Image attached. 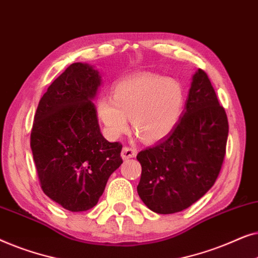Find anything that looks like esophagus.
Here are the masks:
<instances>
[{
    "label": "esophagus",
    "instance_id": "1",
    "mask_svg": "<svg viewBox=\"0 0 258 258\" xmlns=\"http://www.w3.org/2000/svg\"><path fill=\"white\" fill-rule=\"evenodd\" d=\"M137 155V150L135 148H130V147H124L122 149V153H121V156L123 160H128V158H133L135 157Z\"/></svg>",
    "mask_w": 258,
    "mask_h": 258
}]
</instances>
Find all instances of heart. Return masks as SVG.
Returning <instances> with one entry per match:
<instances>
[{"label":"heart","instance_id":"obj_1","mask_svg":"<svg viewBox=\"0 0 258 258\" xmlns=\"http://www.w3.org/2000/svg\"><path fill=\"white\" fill-rule=\"evenodd\" d=\"M184 90L178 81L155 74H140L116 84L114 98L97 101V115L105 132L117 139L133 128L146 142H156L172 132L184 107Z\"/></svg>","mask_w":258,"mask_h":258}]
</instances>
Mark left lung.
Here are the masks:
<instances>
[{
  "label": "left lung",
  "mask_w": 258,
  "mask_h": 258,
  "mask_svg": "<svg viewBox=\"0 0 258 258\" xmlns=\"http://www.w3.org/2000/svg\"><path fill=\"white\" fill-rule=\"evenodd\" d=\"M229 124L208 75H192L185 108L172 132L140 151L142 174L137 192L157 214L189 208L214 185L227 147Z\"/></svg>",
  "instance_id": "8db88e82"
}]
</instances>
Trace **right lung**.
Returning <instances> with one entry per match:
<instances>
[{"label": "right lung", "instance_id": "right-lung-1", "mask_svg": "<svg viewBox=\"0 0 258 258\" xmlns=\"http://www.w3.org/2000/svg\"><path fill=\"white\" fill-rule=\"evenodd\" d=\"M102 79L87 63H73L38 103L30 147L41 188L69 211L95 207L122 164V144L103 137L93 101Z\"/></svg>", "mask_w": 258, "mask_h": 258}]
</instances>
